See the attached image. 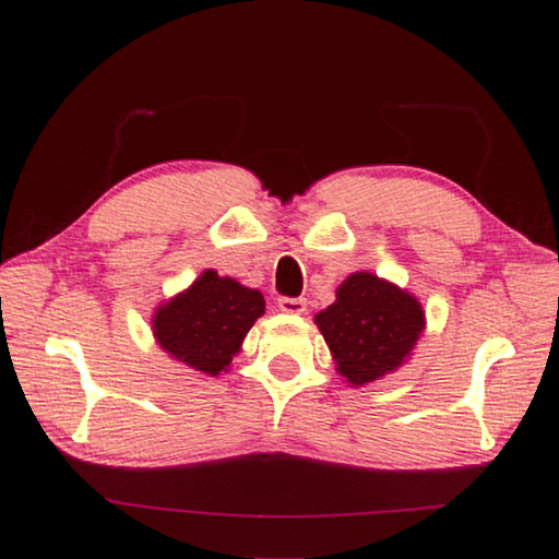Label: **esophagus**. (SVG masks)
<instances>
[{
	"mask_svg": "<svg viewBox=\"0 0 559 559\" xmlns=\"http://www.w3.org/2000/svg\"><path fill=\"white\" fill-rule=\"evenodd\" d=\"M278 308L288 316H302L308 310L306 298H278Z\"/></svg>",
	"mask_w": 559,
	"mask_h": 559,
	"instance_id": "esophagus-1",
	"label": "esophagus"
}]
</instances>
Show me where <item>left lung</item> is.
Here are the masks:
<instances>
[{
	"label": "left lung",
	"mask_w": 559,
	"mask_h": 559,
	"mask_svg": "<svg viewBox=\"0 0 559 559\" xmlns=\"http://www.w3.org/2000/svg\"><path fill=\"white\" fill-rule=\"evenodd\" d=\"M335 302L316 325L333 353L337 372L353 386L370 384L409 359L424 333L421 302L374 273L357 271L343 281Z\"/></svg>",
	"instance_id": "left-lung-1"
}]
</instances>
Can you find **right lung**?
<instances>
[{"label":"right lung","instance_id":"obj_1","mask_svg":"<svg viewBox=\"0 0 559 559\" xmlns=\"http://www.w3.org/2000/svg\"><path fill=\"white\" fill-rule=\"evenodd\" d=\"M263 310L266 300L257 288H246L210 269L155 310L153 333L169 357L216 377L229 370Z\"/></svg>","mask_w":559,"mask_h":559}]
</instances>
